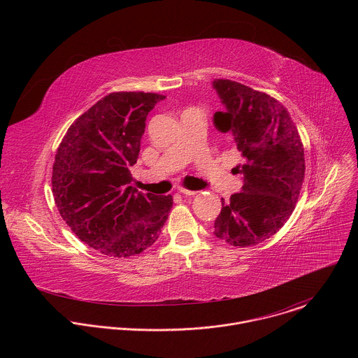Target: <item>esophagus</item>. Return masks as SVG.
Instances as JSON below:
<instances>
[{"instance_id": "1", "label": "esophagus", "mask_w": 358, "mask_h": 358, "mask_svg": "<svg viewBox=\"0 0 358 358\" xmlns=\"http://www.w3.org/2000/svg\"><path fill=\"white\" fill-rule=\"evenodd\" d=\"M178 192H180V194H182V195H187V196H192V195H195V194H196V191L187 189V188H180V189H178Z\"/></svg>"}]
</instances>
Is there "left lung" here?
<instances>
[{"label": "left lung", "instance_id": "left-lung-1", "mask_svg": "<svg viewBox=\"0 0 358 358\" xmlns=\"http://www.w3.org/2000/svg\"><path fill=\"white\" fill-rule=\"evenodd\" d=\"M227 112L214 123L232 131L245 157L242 191L222 199L214 224L217 238L238 248L258 245L290 218L304 180V148L296 124L279 100L229 79L214 80Z\"/></svg>", "mask_w": 358, "mask_h": 358}]
</instances>
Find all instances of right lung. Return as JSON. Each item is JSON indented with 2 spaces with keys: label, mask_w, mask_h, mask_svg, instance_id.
<instances>
[{
  "label": "right lung",
  "mask_w": 358,
  "mask_h": 358,
  "mask_svg": "<svg viewBox=\"0 0 358 358\" xmlns=\"http://www.w3.org/2000/svg\"><path fill=\"white\" fill-rule=\"evenodd\" d=\"M166 96L113 92L68 129L52 166V194L71 231L115 258L141 253L156 242L173 208L171 195L137 192V163L148 112Z\"/></svg>",
  "instance_id": "obj_1"
}]
</instances>
